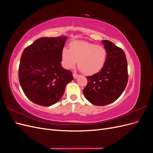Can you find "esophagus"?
I'll return each instance as SVG.
<instances>
[{"label":"esophagus","mask_w":153,"mask_h":153,"mask_svg":"<svg viewBox=\"0 0 153 153\" xmlns=\"http://www.w3.org/2000/svg\"><path fill=\"white\" fill-rule=\"evenodd\" d=\"M73 78H75V79H76V78H77L78 77V75H77V74L76 73H73Z\"/></svg>","instance_id":"1"}]
</instances>
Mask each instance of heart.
I'll return each mask as SVG.
<instances>
[{"label": "heart", "mask_w": 153, "mask_h": 153, "mask_svg": "<svg viewBox=\"0 0 153 153\" xmlns=\"http://www.w3.org/2000/svg\"><path fill=\"white\" fill-rule=\"evenodd\" d=\"M63 66L67 69L78 66L87 75H92L99 72L105 65L106 51L101 46L86 41H73L70 49L66 47L61 53Z\"/></svg>", "instance_id": "heart-1"}]
</instances>
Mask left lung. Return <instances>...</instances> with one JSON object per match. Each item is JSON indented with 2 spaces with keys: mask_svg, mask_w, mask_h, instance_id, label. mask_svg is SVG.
I'll list each match as a JSON object with an SVG mask.
<instances>
[{
  "mask_svg": "<svg viewBox=\"0 0 153 153\" xmlns=\"http://www.w3.org/2000/svg\"><path fill=\"white\" fill-rule=\"evenodd\" d=\"M106 51L103 68L94 75L87 76L88 83L83 92L90 103L104 106L113 103L126 87L128 64L124 51L108 40H102Z\"/></svg>",
  "mask_w": 153,
  "mask_h": 153,
  "instance_id": "left-lung-1",
  "label": "left lung"
}]
</instances>
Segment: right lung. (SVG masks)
<instances>
[{
  "mask_svg": "<svg viewBox=\"0 0 153 153\" xmlns=\"http://www.w3.org/2000/svg\"><path fill=\"white\" fill-rule=\"evenodd\" d=\"M66 36L41 38L25 48L18 77L22 89L32 102L49 106L61 100L72 73L62 68L61 53Z\"/></svg>",
  "mask_w": 153,
  "mask_h": 153,
  "instance_id": "obj_1",
  "label": "right lung"
}]
</instances>
